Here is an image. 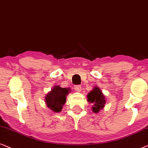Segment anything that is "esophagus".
Returning <instances> with one entry per match:
<instances>
[{
	"mask_svg": "<svg viewBox=\"0 0 148 148\" xmlns=\"http://www.w3.org/2000/svg\"><path fill=\"white\" fill-rule=\"evenodd\" d=\"M81 88H82V87H81L80 85H75L74 86V90L76 91H78V92L80 91Z\"/></svg>",
	"mask_w": 148,
	"mask_h": 148,
	"instance_id": "obj_1",
	"label": "esophagus"
}]
</instances>
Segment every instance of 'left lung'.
<instances>
[{"instance_id":"left-lung-1","label":"left lung","mask_w":148,"mask_h":148,"mask_svg":"<svg viewBox=\"0 0 148 148\" xmlns=\"http://www.w3.org/2000/svg\"><path fill=\"white\" fill-rule=\"evenodd\" d=\"M87 97H88V101L90 103L94 104L92 109V111H94L95 113H98L100 110L105 107L106 102L105 96L98 87H95L90 93H88Z\"/></svg>"}]
</instances>
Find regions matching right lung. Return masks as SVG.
<instances>
[{
	"instance_id": "add662e5",
	"label": "right lung",
	"mask_w": 148,
	"mask_h": 148,
	"mask_svg": "<svg viewBox=\"0 0 148 148\" xmlns=\"http://www.w3.org/2000/svg\"><path fill=\"white\" fill-rule=\"evenodd\" d=\"M69 90V88L56 86L45 97V103L47 107L54 112L59 113L61 111L62 106L66 103V95Z\"/></svg>"
}]
</instances>
